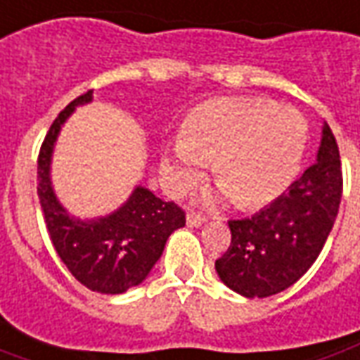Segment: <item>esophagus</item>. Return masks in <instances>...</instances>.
I'll use <instances>...</instances> for the list:
<instances>
[{"label":"esophagus","mask_w":360,"mask_h":360,"mask_svg":"<svg viewBox=\"0 0 360 360\" xmlns=\"http://www.w3.org/2000/svg\"><path fill=\"white\" fill-rule=\"evenodd\" d=\"M203 223V215H197V213H189V215H187V225H189V227H201Z\"/></svg>","instance_id":"esophagus-1"}]
</instances>
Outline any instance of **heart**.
Masks as SVG:
<instances>
[{
  "instance_id": "heart-1",
  "label": "heart",
  "mask_w": 360,
  "mask_h": 360,
  "mask_svg": "<svg viewBox=\"0 0 360 360\" xmlns=\"http://www.w3.org/2000/svg\"><path fill=\"white\" fill-rule=\"evenodd\" d=\"M307 145V123L295 109L255 97H223L193 111L183 139L161 155L173 191H187L211 165L213 181L239 209L273 203L291 185Z\"/></svg>"
}]
</instances>
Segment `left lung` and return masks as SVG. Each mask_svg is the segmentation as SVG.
<instances>
[{
	"label": "left lung",
	"instance_id": "obj_1",
	"mask_svg": "<svg viewBox=\"0 0 360 360\" xmlns=\"http://www.w3.org/2000/svg\"><path fill=\"white\" fill-rule=\"evenodd\" d=\"M341 193L339 147L323 123L316 161L303 177L253 217L229 221V249L215 261L219 279L247 299L289 289L323 251Z\"/></svg>",
	"mask_w": 360,
	"mask_h": 360
}]
</instances>
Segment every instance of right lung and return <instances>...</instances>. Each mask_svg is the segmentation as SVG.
I'll list each match as a JSON object with an SVG mask.
<instances>
[{
    "instance_id": "add662e5",
    "label": "right lung",
    "mask_w": 360,
    "mask_h": 360,
    "mask_svg": "<svg viewBox=\"0 0 360 360\" xmlns=\"http://www.w3.org/2000/svg\"><path fill=\"white\" fill-rule=\"evenodd\" d=\"M91 101L94 91L79 95L49 127L37 159V195L47 233L69 273L91 291L119 295L137 287L151 273L169 235L185 227V213L143 185H137L127 201L109 215L81 219L63 207L51 183L57 137L75 107Z\"/></svg>"
}]
</instances>
